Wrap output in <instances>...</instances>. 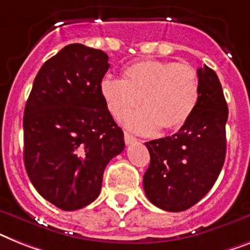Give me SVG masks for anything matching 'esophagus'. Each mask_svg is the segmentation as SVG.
Instances as JSON below:
<instances>
[{
    "mask_svg": "<svg viewBox=\"0 0 250 250\" xmlns=\"http://www.w3.org/2000/svg\"><path fill=\"white\" fill-rule=\"evenodd\" d=\"M124 139H125V143L126 144H131L134 143V142H137V138L134 137V135H131V134L127 133V131L124 133Z\"/></svg>",
    "mask_w": 250,
    "mask_h": 250,
    "instance_id": "34e87169",
    "label": "esophagus"
}]
</instances>
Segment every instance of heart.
Returning a JSON list of instances; mask_svg holds the SVG:
<instances>
[{"mask_svg": "<svg viewBox=\"0 0 250 250\" xmlns=\"http://www.w3.org/2000/svg\"><path fill=\"white\" fill-rule=\"evenodd\" d=\"M101 92L116 119L126 116L139 102L144 110L125 119L142 134L176 131L189 121L199 101L197 70L188 63L147 60L124 70L123 80L107 78Z\"/></svg>", "mask_w": 250, "mask_h": 250, "instance_id": "1", "label": "heart"}]
</instances>
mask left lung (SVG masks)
Listing matches in <instances>:
<instances>
[{"label": "left lung", "instance_id": "left-lung-1", "mask_svg": "<svg viewBox=\"0 0 250 250\" xmlns=\"http://www.w3.org/2000/svg\"><path fill=\"white\" fill-rule=\"evenodd\" d=\"M199 101L174 135L147 142L150 164L143 177L154 206L181 212L201 201L217 180L226 156L229 108L218 76L207 65L198 69Z\"/></svg>", "mask_w": 250, "mask_h": 250}]
</instances>
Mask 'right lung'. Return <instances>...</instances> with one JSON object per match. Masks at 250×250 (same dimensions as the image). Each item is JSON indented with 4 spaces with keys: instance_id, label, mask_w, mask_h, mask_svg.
Instances as JSON below:
<instances>
[{
    "instance_id": "add662e5",
    "label": "right lung",
    "mask_w": 250,
    "mask_h": 250,
    "mask_svg": "<svg viewBox=\"0 0 250 250\" xmlns=\"http://www.w3.org/2000/svg\"><path fill=\"white\" fill-rule=\"evenodd\" d=\"M108 56L73 43L47 60L26 101L24 165L44 199L63 211L92 203L107 164L125 148L101 92Z\"/></svg>"
}]
</instances>
